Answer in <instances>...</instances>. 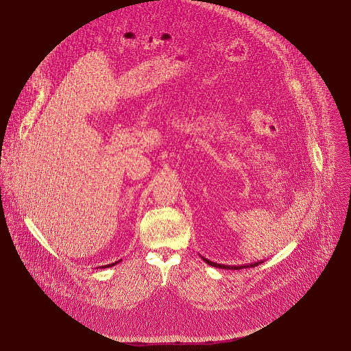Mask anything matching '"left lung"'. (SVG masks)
Returning a JSON list of instances; mask_svg holds the SVG:
<instances>
[{"mask_svg":"<svg viewBox=\"0 0 351 351\" xmlns=\"http://www.w3.org/2000/svg\"><path fill=\"white\" fill-rule=\"evenodd\" d=\"M203 260L208 264V265H211V267H215V268H222V269H243V268H254V267H257V265H260L263 261H258V263H254V264H247V265H233V267H230V265H223V264H217V263H213V261H210V260H207V258H204L203 257Z\"/></svg>","mask_w":351,"mask_h":351,"instance_id":"1","label":"left lung"}]
</instances>
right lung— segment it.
Here are the masks:
<instances>
[{
	"label": "right lung",
	"mask_w": 351,
	"mask_h": 351,
	"mask_svg": "<svg viewBox=\"0 0 351 351\" xmlns=\"http://www.w3.org/2000/svg\"><path fill=\"white\" fill-rule=\"evenodd\" d=\"M119 261H121V260H119ZM119 261H117V263H112V264H108V265H104L103 268H110V267H114V265H115V264H118Z\"/></svg>",
	"instance_id": "1"
}]
</instances>
